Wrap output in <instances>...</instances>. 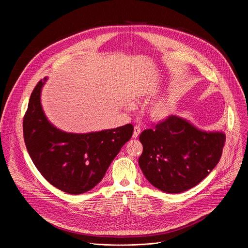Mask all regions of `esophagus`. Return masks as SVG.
Masks as SVG:
<instances>
[{
	"label": "esophagus",
	"mask_w": 248,
	"mask_h": 248,
	"mask_svg": "<svg viewBox=\"0 0 248 248\" xmlns=\"http://www.w3.org/2000/svg\"><path fill=\"white\" fill-rule=\"evenodd\" d=\"M140 132H141V129H140V127H139L138 125H135V126H134V129H133L132 138H137V137H138V135L140 134Z\"/></svg>",
	"instance_id": "esophagus-1"
}]
</instances>
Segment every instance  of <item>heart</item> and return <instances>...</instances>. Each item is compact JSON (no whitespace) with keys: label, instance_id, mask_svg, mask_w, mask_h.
I'll return each mask as SVG.
<instances>
[{"label":"heart","instance_id":"1","mask_svg":"<svg viewBox=\"0 0 248 248\" xmlns=\"http://www.w3.org/2000/svg\"><path fill=\"white\" fill-rule=\"evenodd\" d=\"M132 104H127L128 108H132ZM174 102L170 99H159L153 102L147 110L149 118L154 122H163L168 120L173 113Z\"/></svg>","mask_w":248,"mask_h":248}]
</instances>
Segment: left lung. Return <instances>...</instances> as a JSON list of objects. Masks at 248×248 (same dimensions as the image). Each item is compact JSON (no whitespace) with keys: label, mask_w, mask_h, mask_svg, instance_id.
<instances>
[{"label":"left lung","mask_w":248,"mask_h":248,"mask_svg":"<svg viewBox=\"0 0 248 248\" xmlns=\"http://www.w3.org/2000/svg\"><path fill=\"white\" fill-rule=\"evenodd\" d=\"M139 140L143 152L138 163L147 181L164 192L180 193L197 186L217 166L226 134L170 116L141 132Z\"/></svg>","instance_id":"obj_1"}]
</instances>
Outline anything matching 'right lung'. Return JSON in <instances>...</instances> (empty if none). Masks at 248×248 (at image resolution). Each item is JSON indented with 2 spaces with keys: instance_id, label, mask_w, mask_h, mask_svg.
<instances>
[{
  "instance_id": "add662e5",
  "label": "right lung",
  "mask_w": 248,
  "mask_h": 248,
  "mask_svg": "<svg viewBox=\"0 0 248 248\" xmlns=\"http://www.w3.org/2000/svg\"><path fill=\"white\" fill-rule=\"evenodd\" d=\"M40 80L31 93L23 118V136L35 167L52 186L69 194H81L96 186L133 126L125 125L88 133L65 132L47 119L41 105Z\"/></svg>"
}]
</instances>
